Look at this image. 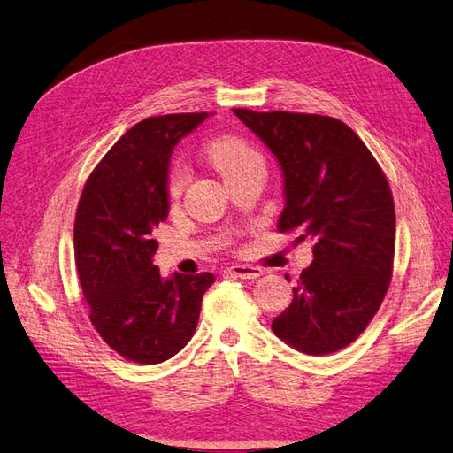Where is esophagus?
<instances>
[{
  "instance_id": "obj_1",
  "label": "esophagus",
  "mask_w": 453,
  "mask_h": 453,
  "mask_svg": "<svg viewBox=\"0 0 453 453\" xmlns=\"http://www.w3.org/2000/svg\"><path fill=\"white\" fill-rule=\"evenodd\" d=\"M228 273L234 278H257V276H261L265 271L259 266H251V265H232L228 268Z\"/></svg>"
}]
</instances>
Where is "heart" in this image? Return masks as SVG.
Listing matches in <instances>:
<instances>
[{
	"mask_svg": "<svg viewBox=\"0 0 453 453\" xmlns=\"http://www.w3.org/2000/svg\"><path fill=\"white\" fill-rule=\"evenodd\" d=\"M207 157H210V162L225 180L253 164H259V156L255 154V150H251L246 142L236 137H221L213 141L210 149H207ZM185 171L179 165L171 171L169 194L173 198L179 196L182 185H185Z\"/></svg>",
	"mask_w": 453,
	"mask_h": 453,
	"instance_id": "1",
	"label": "heart"
}]
</instances>
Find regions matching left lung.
Listing matches in <instances>:
<instances>
[{
	"instance_id": "8db88e82",
	"label": "left lung",
	"mask_w": 453,
	"mask_h": 453,
	"mask_svg": "<svg viewBox=\"0 0 453 453\" xmlns=\"http://www.w3.org/2000/svg\"><path fill=\"white\" fill-rule=\"evenodd\" d=\"M234 114L282 169L278 228H299V242L312 240L314 259L273 332L312 357L337 352L370 324L393 274L396 221L388 182L368 146L335 118L246 108Z\"/></svg>"
}]
</instances>
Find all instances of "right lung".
Segmentation results:
<instances>
[{
    "instance_id": "add662e5",
    "label": "right lung",
    "mask_w": 453,
    "mask_h": 453,
    "mask_svg": "<svg viewBox=\"0 0 453 453\" xmlns=\"http://www.w3.org/2000/svg\"><path fill=\"white\" fill-rule=\"evenodd\" d=\"M207 118L167 114L139 121L91 173L74 223V251L89 318L121 357L160 364L198 326L211 273L162 276L152 232L169 213V162L177 142Z\"/></svg>"
}]
</instances>
